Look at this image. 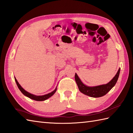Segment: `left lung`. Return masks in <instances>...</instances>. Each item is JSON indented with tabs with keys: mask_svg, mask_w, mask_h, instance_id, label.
Instances as JSON below:
<instances>
[{
	"mask_svg": "<svg viewBox=\"0 0 133 133\" xmlns=\"http://www.w3.org/2000/svg\"><path fill=\"white\" fill-rule=\"evenodd\" d=\"M119 72L120 68L118 70L115 77L109 83L96 86H88L85 85L81 81L80 78H79L76 73L75 75V79L76 83L77 84L78 89L82 93H83L84 95L90 96L91 97L98 98L103 97L104 95H106L115 86L118 81V77H119Z\"/></svg>",
	"mask_w": 133,
	"mask_h": 133,
	"instance_id": "left-lung-1",
	"label": "left lung"
}]
</instances>
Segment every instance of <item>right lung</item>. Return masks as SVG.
<instances>
[{"label":"right lung","instance_id":"1","mask_svg":"<svg viewBox=\"0 0 133 133\" xmlns=\"http://www.w3.org/2000/svg\"><path fill=\"white\" fill-rule=\"evenodd\" d=\"M15 82L16 83L17 86H18L19 89L20 90V91H21L22 92V94L24 95L25 96H26V97H29V98L31 99L37 101H45V100L47 99H49L50 97H51V96H52L54 94H55V92L56 91V89H57V88L56 87L55 89L53 91L49 93V94H45V95H35L31 94V93L26 91V90H25L23 88V87H22L21 85H20V84L18 83V82L17 81L15 77Z\"/></svg>","mask_w":133,"mask_h":133}]
</instances>
